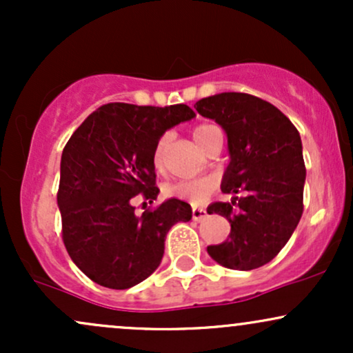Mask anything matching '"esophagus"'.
Instances as JSON below:
<instances>
[{"instance_id": "obj_1", "label": "esophagus", "mask_w": 353, "mask_h": 353, "mask_svg": "<svg viewBox=\"0 0 353 353\" xmlns=\"http://www.w3.org/2000/svg\"><path fill=\"white\" fill-rule=\"evenodd\" d=\"M205 216H208V210L205 209H201V208H194L192 209V219L194 221H202V219H205Z\"/></svg>"}]
</instances>
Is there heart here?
<instances>
[{
	"mask_svg": "<svg viewBox=\"0 0 353 353\" xmlns=\"http://www.w3.org/2000/svg\"><path fill=\"white\" fill-rule=\"evenodd\" d=\"M212 128H216V125L202 124L194 129V139L197 141V144L201 143L202 136ZM169 141H171V134L165 132V134L159 137V141H157L156 145H154L152 164L157 171H163L164 169L165 152H168ZM214 188H216V181L209 176H202V177H194V179L171 182V184H168L164 188V194L169 197H174V199L190 202V204H201V202L208 199L209 194L212 192Z\"/></svg>",
	"mask_w": 353,
	"mask_h": 353,
	"instance_id": "1",
	"label": "heart"
}]
</instances>
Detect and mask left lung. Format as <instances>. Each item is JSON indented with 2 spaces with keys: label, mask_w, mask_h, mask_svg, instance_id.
Instances as JSON below:
<instances>
[{
  "label": "left lung",
  "mask_w": 353,
  "mask_h": 353,
  "mask_svg": "<svg viewBox=\"0 0 353 353\" xmlns=\"http://www.w3.org/2000/svg\"><path fill=\"white\" fill-rule=\"evenodd\" d=\"M194 108L224 129L230 157L221 189L232 201L208 208L228 219L230 234L222 244L209 245L208 254L228 269H257L281 252L302 217L301 134L274 104L245 92H221Z\"/></svg>",
  "instance_id": "obj_1"
}]
</instances>
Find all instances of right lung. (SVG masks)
I'll return each instance as SVG.
<instances>
[{"instance_id": "add662e5", "label": "right lung", "mask_w": 353, "mask_h": 353, "mask_svg": "<svg viewBox=\"0 0 353 353\" xmlns=\"http://www.w3.org/2000/svg\"><path fill=\"white\" fill-rule=\"evenodd\" d=\"M194 116L185 104L109 103L89 114L64 145L58 190L63 241L92 282L116 290L143 282L163 261L169 229L192 219L188 202L174 197L136 216L132 199L137 194L157 199L154 145Z\"/></svg>"}]
</instances>
